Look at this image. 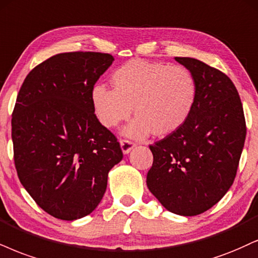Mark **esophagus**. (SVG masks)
<instances>
[{
    "mask_svg": "<svg viewBox=\"0 0 258 258\" xmlns=\"http://www.w3.org/2000/svg\"><path fill=\"white\" fill-rule=\"evenodd\" d=\"M135 144L133 141H129V140H120V148H122L124 154H128L133 148L135 147Z\"/></svg>",
    "mask_w": 258,
    "mask_h": 258,
    "instance_id": "34e87169",
    "label": "esophagus"
}]
</instances>
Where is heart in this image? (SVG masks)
Masks as SVG:
<instances>
[{
    "instance_id": "heart-1",
    "label": "heart",
    "mask_w": 258,
    "mask_h": 258,
    "mask_svg": "<svg viewBox=\"0 0 258 258\" xmlns=\"http://www.w3.org/2000/svg\"><path fill=\"white\" fill-rule=\"evenodd\" d=\"M111 81L113 90L98 85L92 91L97 118L113 128L129 118L134 106L138 116L123 133L136 139L152 132L172 134L189 118L197 99L195 78L182 66L132 59L113 73Z\"/></svg>"
}]
</instances>
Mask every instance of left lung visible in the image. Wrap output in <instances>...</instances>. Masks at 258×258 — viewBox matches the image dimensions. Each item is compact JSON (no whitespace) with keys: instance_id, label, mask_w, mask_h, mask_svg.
Wrapping results in <instances>:
<instances>
[{"instance_id":"1","label":"left lung","mask_w":258,"mask_h":258,"mask_svg":"<svg viewBox=\"0 0 258 258\" xmlns=\"http://www.w3.org/2000/svg\"><path fill=\"white\" fill-rule=\"evenodd\" d=\"M192 73L197 99L179 129L149 146L147 186L167 211L194 217L217 205L237 174L246 136L243 105L226 74L190 57H174Z\"/></svg>"}]
</instances>
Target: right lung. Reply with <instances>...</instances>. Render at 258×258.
I'll return each mask as SVG.
<instances>
[{"instance_id": "obj_1", "label": "right lung", "mask_w": 258, "mask_h": 258, "mask_svg": "<svg viewBox=\"0 0 258 258\" xmlns=\"http://www.w3.org/2000/svg\"><path fill=\"white\" fill-rule=\"evenodd\" d=\"M113 59L101 52L58 53L34 67L19 91L12 114L18 177L37 205L61 220L97 208L109 171L123 158L92 104L95 82Z\"/></svg>"}]
</instances>
